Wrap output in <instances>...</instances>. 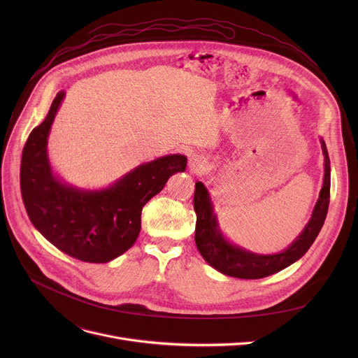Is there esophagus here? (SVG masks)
Returning a JSON list of instances; mask_svg holds the SVG:
<instances>
[{"mask_svg":"<svg viewBox=\"0 0 358 358\" xmlns=\"http://www.w3.org/2000/svg\"><path fill=\"white\" fill-rule=\"evenodd\" d=\"M189 169L192 173H201L203 169H206V160H203L201 156H192L189 159Z\"/></svg>","mask_w":358,"mask_h":358,"instance_id":"obj_1","label":"esophagus"}]
</instances>
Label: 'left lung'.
Wrapping results in <instances>:
<instances>
[{
  "label": "left lung",
  "instance_id": "8db88e82",
  "mask_svg": "<svg viewBox=\"0 0 358 358\" xmlns=\"http://www.w3.org/2000/svg\"><path fill=\"white\" fill-rule=\"evenodd\" d=\"M320 141L324 155V180L319 199L308 225L304 227L301 234L285 250L279 253H252L225 239L220 231L208 189L201 181L195 182V245L201 257L213 268L232 278L261 279L287 268L309 250L324 224L330 202V159L326 143L323 140Z\"/></svg>",
  "mask_w": 358,
  "mask_h": 358
}]
</instances>
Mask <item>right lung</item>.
Instances as JSON below:
<instances>
[{"instance_id":"right-lung-1","label":"right lung","mask_w":358,"mask_h":358,"mask_svg":"<svg viewBox=\"0 0 358 358\" xmlns=\"http://www.w3.org/2000/svg\"><path fill=\"white\" fill-rule=\"evenodd\" d=\"M64 97L61 90L24 145L22 201L34 227L59 250L83 262L106 264L133 246L145 202L173 174L185 170L187 157L170 155L140 164L105 189L68 185L54 176L46 152L50 126Z\"/></svg>"}]
</instances>
